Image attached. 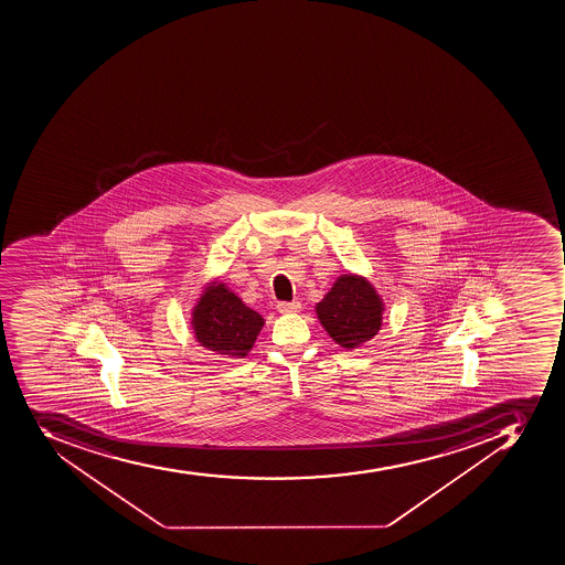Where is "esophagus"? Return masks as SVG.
Segmentation results:
<instances>
[{
    "label": "esophagus",
    "instance_id": "obj_1",
    "mask_svg": "<svg viewBox=\"0 0 565 565\" xmlns=\"http://www.w3.org/2000/svg\"><path fill=\"white\" fill-rule=\"evenodd\" d=\"M277 309L279 312H297L300 309L299 302H279L277 303Z\"/></svg>",
    "mask_w": 565,
    "mask_h": 565
}]
</instances>
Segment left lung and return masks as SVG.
Returning <instances> with one entry per match:
<instances>
[{
  "label": "left lung",
  "mask_w": 565,
  "mask_h": 565,
  "mask_svg": "<svg viewBox=\"0 0 565 565\" xmlns=\"http://www.w3.org/2000/svg\"><path fill=\"white\" fill-rule=\"evenodd\" d=\"M318 318L343 349H358L382 326V302L363 277L341 276L317 306Z\"/></svg>",
  "instance_id": "1"
}]
</instances>
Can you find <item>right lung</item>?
Returning <instances> with one entry per match:
<instances>
[{
    "mask_svg": "<svg viewBox=\"0 0 565 565\" xmlns=\"http://www.w3.org/2000/svg\"><path fill=\"white\" fill-rule=\"evenodd\" d=\"M263 323L262 315L247 308L224 285L204 291L192 320L199 343L225 358H245Z\"/></svg>",
    "mask_w": 565,
    "mask_h": 565,
    "instance_id": "add662e5",
    "label": "right lung"
}]
</instances>
